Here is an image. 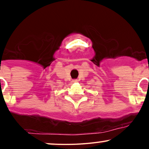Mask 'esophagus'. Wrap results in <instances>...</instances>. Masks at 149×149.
<instances>
[{"label":"esophagus","instance_id":"34e87169","mask_svg":"<svg viewBox=\"0 0 149 149\" xmlns=\"http://www.w3.org/2000/svg\"><path fill=\"white\" fill-rule=\"evenodd\" d=\"M77 82H78V80H73V83H77Z\"/></svg>","mask_w":149,"mask_h":149}]
</instances>
